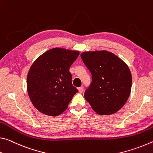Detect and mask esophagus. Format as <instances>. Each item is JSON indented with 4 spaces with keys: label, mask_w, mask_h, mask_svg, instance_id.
<instances>
[{
    "label": "esophagus",
    "mask_w": 153,
    "mask_h": 153,
    "mask_svg": "<svg viewBox=\"0 0 153 153\" xmlns=\"http://www.w3.org/2000/svg\"><path fill=\"white\" fill-rule=\"evenodd\" d=\"M78 90H79V91L80 92V93H82V91H83V87H79V88H78Z\"/></svg>",
    "instance_id": "obj_1"
}]
</instances>
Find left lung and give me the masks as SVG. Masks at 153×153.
Wrapping results in <instances>:
<instances>
[{
	"instance_id": "1",
	"label": "left lung",
	"mask_w": 153,
	"mask_h": 153,
	"mask_svg": "<svg viewBox=\"0 0 153 153\" xmlns=\"http://www.w3.org/2000/svg\"><path fill=\"white\" fill-rule=\"evenodd\" d=\"M92 75L84 97L100 115L119 111L131 93L132 76L127 65L116 55L105 51H85L81 54Z\"/></svg>"
}]
</instances>
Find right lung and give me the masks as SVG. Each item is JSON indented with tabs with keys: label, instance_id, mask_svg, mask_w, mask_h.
Returning <instances> with one entry per match:
<instances>
[{
	"label": "right lung",
	"instance_id": "1",
	"mask_svg": "<svg viewBox=\"0 0 153 153\" xmlns=\"http://www.w3.org/2000/svg\"><path fill=\"white\" fill-rule=\"evenodd\" d=\"M79 51L49 49L37 58L27 76V91L32 104L41 113L56 117L67 109L78 90L72 84L70 67Z\"/></svg>",
	"mask_w": 153,
	"mask_h": 153
}]
</instances>
